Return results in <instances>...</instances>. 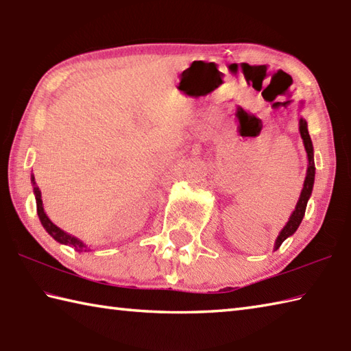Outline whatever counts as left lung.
Returning a JSON list of instances; mask_svg holds the SVG:
<instances>
[{"label": "left lung", "instance_id": "left-lung-1", "mask_svg": "<svg viewBox=\"0 0 351 351\" xmlns=\"http://www.w3.org/2000/svg\"><path fill=\"white\" fill-rule=\"evenodd\" d=\"M303 107V101H300ZM298 130H300V136H302L303 139V144H304V149L307 153V160H309V165H307V171H306V178H304V183H303V189H302V194H300V198L297 202V206L294 212L291 213V217L288 219V223L285 224V227L278 233L277 239H276V244H274V250H277L283 244L285 239H288L289 236L294 234L297 232L298 226L302 224V219L304 217V212H306V206L307 202H309V198L312 195V189H313V182H315V162H313V145H312V139H311V134L309 130H307V123L306 119L300 117L298 119Z\"/></svg>", "mask_w": 351, "mask_h": 351}]
</instances>
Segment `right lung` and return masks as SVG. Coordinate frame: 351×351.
I'll return each instance as SVG.
<instances>
[{
	"label": "right lung",
	"instance_id": "1",
	"mask_svg": "<svg viewBox=\"0 0 351 351\" xmlns=\"http://www.w3.org/2000/svg\"><path fill=\"white\" fill-rule=\"evenodd\" d=\"M32 184H33V194L36 198V206H38V217L40 219L42 226H44V228L48 232V234L51 236L53 239H56L57 242H60V244L73 247L75 252H89V247L86 245L82 239H78V238H75V236L66 233L65 230H62L60 227H57L53 221L47 217V213L44 210V204H42L40 191L38 188V184H36V182H34L33 174H32Z\"/></svg>",
	"mask_w": 351,
	"mask_h": 351
}]
</instances>
